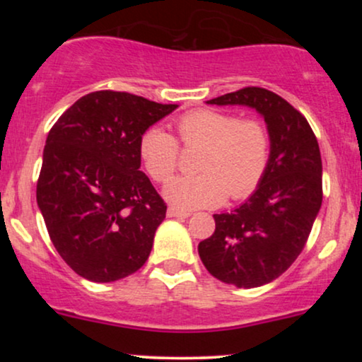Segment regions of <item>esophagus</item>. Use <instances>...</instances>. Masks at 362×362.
Returning <instances> with one entry per match:
<instances>
[{
    "label": "esophagus",
    "instance_id": "obj_1",
    "mask_svg": "<svg viewBox=\"0 0 362 362\" xmlns=\"http://www.w3.org/2000/svg\"><path fill=\"white\" fill-rule=\"evenodd\" d=\"M167 216L168 218H178V219H187L190 216V213H187V211H180V209H175V207H168L167 211Z\"/></svg>",
    "mask_w": 362,
    "mask_h": 362
}]
</instances>
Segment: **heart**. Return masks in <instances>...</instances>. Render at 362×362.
<instances>
[{"label":"heart","mask_w":362,"mask_h":362,"mask_svg":"<svg viewBox=\"0 0 362 362\" xmlns=\"http://www.w3.org/2000/svg\"><path fill=\"white\" fill-rule=\"evenodd\" d=\"M185 146H201L197 175L172 178L163 197L178 209H202L243 199L260 184L271 158V134L259 120H242L219 110H194L177 120ZM139 155L149 177L163 182L178 161V143L168 131L149 127L139 139Z\"/></svg>","instance_id":"b5f03b06"}]
</instances>
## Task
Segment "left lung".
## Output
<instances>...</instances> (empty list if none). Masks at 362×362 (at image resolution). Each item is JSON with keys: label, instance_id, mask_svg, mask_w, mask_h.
<instances>
[{"label": "left lung", "instance_id": "left-lung-1", "mask_svg": "<svg viewBox=\"0 0 362 362\" xmlns=\"http://www.w3.org/2000/svg\"><path fill=\"white\" fill-rule=\"evenodd\" d=\"M206 103L253 109L271 134V158L259 187L233 211L214 214V233L197 247L216 279L259 288L298 259L322 207L318 141L300 112L265 88L248 86Z\"/></svg>", "mask_w": 362, "mask_h": 362}]
</instances>
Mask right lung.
Returning <instances> with one entry per match:
<instances>
[{
  "mask_svg": "<svg viewBox=\"0 0 362 362\" xmlns=\"http://www.w3.org/2000/svg\"><path fill=\"white\" fill-rule=\"evenodd\" d=\"M177 107L93 91L49 131L37 204L54 247L78 276L114 282L148 260L167 206L139 170V139Z\"/></svg>",
  "mask_w": 362,
  "mask_h": 362,
  "instance_id": "obj_1",
  "label": "right lung"
}]
</instances>
